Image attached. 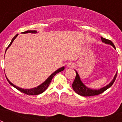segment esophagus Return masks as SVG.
I'll use <instances>...</instances> for the list:
<instances>
[{"instance_id":"1","label":"esophagus","mask_w":122,"mask_h":122,"mask_svg":"<svg viewBox=\"0 0 122 122\" xmlns=\"http://www.w3.org/2000/svg\"><path fill=\"white\" fill-rule=\"evenodd\" d=\"M74 66V64L73 63H72V62H70V63H68L67 65V66L68 68H73Z\"/></svg>"}]
</instances>
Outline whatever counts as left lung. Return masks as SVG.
I'll use <instances>...</instances> for the list:
<instances>
[{
    "label": "left lung",
    "mask_w": 122,
    "mask_h": 122,
    "mask_svg": "<svg viewBox=\"0 0 122 122\" xmlns=\"http://www.w3.org/2000/svg\"><path fill=\"white\" fill-rule=\"evenodd\" d=\"M101 39L102 40V42L106 44H108V45H111L112 46H113L115 49H116V47L114 46V43L109 40L106 39L103 37H101ZM76 73V76L75 77V79H74V82H73V84H72V87H73V89L74 90V91L76 92L77 94L79 95L83 96V97H90V96H94V95H97L100 94V93H103L105 90H107V89H109L110 87H111L112 85L114 84V81L116 80V77H117V73H116V75L114 77L112 81L108 85H107L105 87L101 88V89H98V90H96V89H92L89 88V87H86L84 84L82 83V82L81 80L80 77H79V75L78 74L77 72L75 70Z\"/></svg>",
    "instance_id": "obj_1"
}]
</instances>
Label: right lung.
Masks as SVG:
<instances>
[{
    "instance_id": "obj_1",
    "label": "right lung",
    "mask_w": 122,
    "mask_h": 122,
    "mask_svg": "<svg viewBox=\"0 0 122 122\" xmlns=\"http://www.w3.org/2000/svg\"><path fill=\"white\" fill-rule=\"evenodd\" d=\"M37 33V32H36V30H27V31H25V32H22V33ZM18 34H17V35H16L13 38V39L11 40V43H10V45H8V47L6 48V51H5V52H6L7 49H8L10 46H11V45L12 44V43L13 42V41L15 40V38L17 37V36H18ZM64 69H65L64 66H62V68H60L58 69L57 70H56V71L54 72L52 74H51L50 76L48 77V78L47 79H46V80L43 83H42L40 85V86H38V87H35V88H32V89H22V88H20V87H18V86H16L15 85H14L13 84H12V83L11 82L8 80V78L6 77V79H7V81H8V82L10 83V84L12 86H13L14 87H15L16 89H18V90H19V91L21 92H22V93H25V94L29 95H36L41 94V93H42L43 92H45V90L47 89V88L48 87V86H49L51 82L52 79V78L54 77V76L55 75L57 74V73H59V72H61V71H62L63 70H64Z\"/></svg>"
}]
</instances>
